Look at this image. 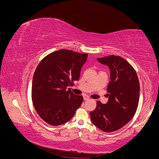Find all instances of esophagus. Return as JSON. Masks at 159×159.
Returning <instances> with one entry per match:
<instances>
[{"label": "esophagus", "instance_id": "esophagus-1", "mask_svg": "<svg viewBox=\"0 0 159 159\" xmlns=\"http://www.w3.org/2000/svg\"><path fill=\"white\" fill-rule=\"evenodd\" d=\"M84 99L85 101L88 100V99H89V98L88 97V95H84Z\"/></svg>", "mask_w": 159, "mask_h": 159}]
</instances>
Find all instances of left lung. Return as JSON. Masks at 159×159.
I'll return each instance as SVG.
<instances>
[{"mask_svg": "<svg viewBox=\"0 0 159 159\" xmlns=\"http://www.w3.org/2000/svg\"><path fill=\"white\" fill-rule=\"evenodd\" d=\"M111 71L107 86L109 101L106 104L97 102V107L90 112L91 121L105 132L117 131L131 120L139 105L140 85L136 71L123 57L111 55L98 58Z\"/></svg>", "mask_w": 159, "mask_h": 159, "instance_id": "8db88e82", "label": "left lung"}]
</instances>
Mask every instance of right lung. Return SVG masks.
Listing matches in <instances>:
<instances>
[{"label": "right lung", "mask_w": 159, "mask_h": 159, "mask_svg": "<svg viewBox=\"0 0 159 159\" xmlns=\"http://www.w3.org/2000/svg\"><path fill=\"white\" fill-rule=\"evenodd\" d=\"M87 54L62 49L50 53L38 65L34 74L32 99L39 116L53 126L73 117L83 102L81 95L67 88L80 79Z\"/></svg>", "instance_id": "obj_1"}]
</instances>
